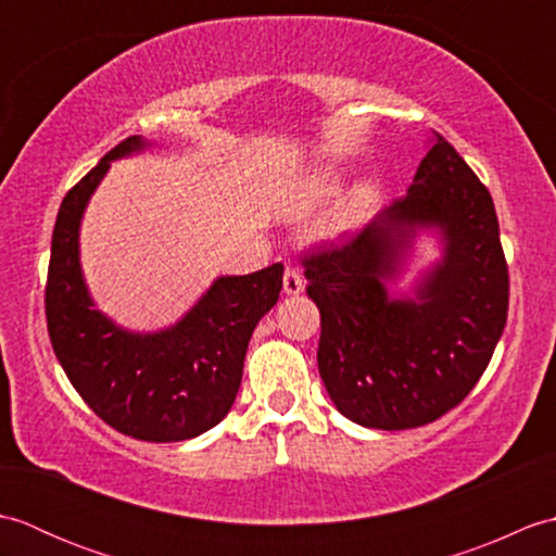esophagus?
Returning <instances> with one entry per match:
<instances>
[{"label":"esophagus","instance_id":"esophagus-1","mask_svg":"<svg viewBox=\"0 0 556 556\" xmlns=\"http://www.w3.org/2000/svg\"><path fill=\"white\" fill-rule=\"evenodd\" d=\"M303 275L299 271V267H287L285 269V293H289V296H296V293L303 291Z\"/></svg>","mask_w":556,"mask_h":556}]
</instances>
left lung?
<instances>
[{
    "mask_svg": "<svg viewBox=\"0 0 556 556\" xmlns=\"http://www.w3.org/2000/svg\"><path fill=\"white\" fill-rule=\"evenodd\" d=\"M416 226H440L445 260L416 302L383 289ZM320 308L317 368L341 416L377 430L420 428L464 401L485 372L509 311V267L492 195L432 131L404 198L339 243L303 255Z\"/></svg>",
    "mask_w": 556,
    "mask_h": 556,
    "instance_id": "1",
    "label": "left lung"
}]
</instances>
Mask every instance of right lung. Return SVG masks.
Here are the masks:
<instances>
[{"label":"right lung","mask_w":556,"mask_h":556,"mask_svg":"<svg viewBox=\"0 0 556 556\" xmlns=\"http://www.w3.org/2000/svg\"><path fill=\"white\" fill-rule=\"evenodd\" d=\"M146 148L131 136L64 195L47 269L45 315L56 361L80 399L122 434L181 442L227 416L243 377L255 325L281 291L285 265L219 277L179 325L131 334L92 308L78 263V224L110 162Z\"/></svg>","instance_id":"add662e5"}]
</instances>
